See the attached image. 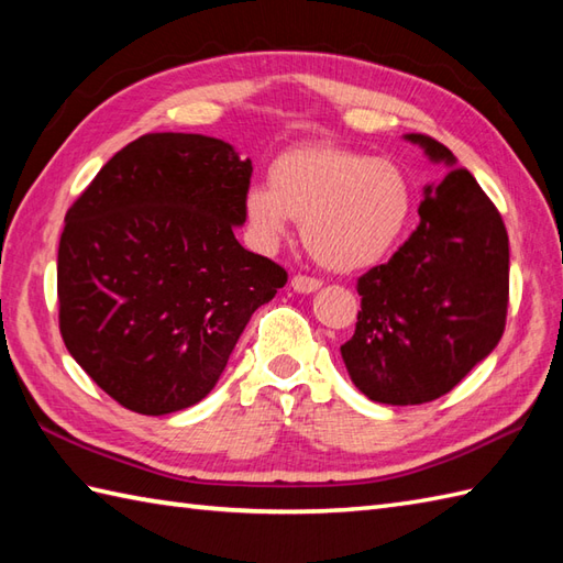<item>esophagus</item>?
Instances as JSON below:
<instances>
[{
    "mask_svg": "<svg viewBox=\"0 0 563 563\" xmlns=\"http://www.w3.org/2000/svg\"><path fill=\"white\" fill-rule=\"evenodd\" d=\"M290 285H292L295 292L309 295V292H317L321 288V280L319 278H309V275H295V278L290 280Z\"/></svg>",
    "mask_w": 563,
    "mask_h": 563,
    "instance_id": "34e87169",
    "label": "esophagus"
}]
</instances>
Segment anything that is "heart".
<instances>
[{"label": "heart", "instance_id": "b5f03b06", "mask_svg": "<svg viewBox=\"0 0 563 563\" xmlns=\"http://www.w3.org/2000/svg\"><path fill=\"white\" fill-rule=\"evenodd\" d=\"M413 212V186L397 162L331 142H309L273 159L268 186L246 194V214L263 244H278L290 220L321 266L351 273L385 258Z\"/></svg>", "mask_w": 563, "mask_h": 563}]
</instances>
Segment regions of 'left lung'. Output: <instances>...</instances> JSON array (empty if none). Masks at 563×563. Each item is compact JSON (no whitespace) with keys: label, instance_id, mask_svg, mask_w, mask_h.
Segmentation results:
<instances>
[{"label":"left lung","instance_id":"1","mask_svg":"<svg viewBox=\"0 0 563 563\" xmlns=\"http://www.w3.org/2000/svg\"><path fill=\"white\" fill-rule=\"evenodd\" d=\"M406 140L450 166L426 186L421 224L387 263L357 278L361 312L341 345L353 385L391 406L426 404L492 353L508 314V232L476 178L442 142Z\"/></svg>","mask_w":563,"mask_h":563}]
</instances>
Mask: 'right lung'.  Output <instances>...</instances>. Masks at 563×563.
I'll list each match as a JSON object with an SVG mask.
<instances>
[{
  "mask_svg": "<svg viewBox=\"0 0 563 563\" xmlns=\"http://www.w3.org/2000/svg\"><path fill=\"white\" fill-rule=\"evenodd\" d=\"M251 172L230 142L150 133L113 154L67 210L59 333L125 409L164 416L206 399L251 314L288 283L234 236Z\"/></svg>",
  "mask_w": 563,
  "mask_h": 563,
  "instance_id": "1",
  "label": "right lung"
}]
</instances>
